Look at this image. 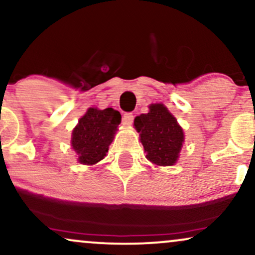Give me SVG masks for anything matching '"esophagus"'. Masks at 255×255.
Wrapping results in <instances>:
<instances>
[{
  "instance_id": "esophagus-1",
  "label": "esophagus",
  "mask_w": 255,
  "mask_h": 255,
  "mask_svg": "<svg viewBox=\"0 0 255 255\" xmlns=\"http://www.w3.org/2000/svg\"><path fill=\"white\" fill-rule=\"evenodd\" d=\"M133 120H134L133 113H126L124 118H122V122H124V125H127V126L133 124Z\"/></svg>"
}]
</instances>
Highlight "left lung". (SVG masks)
Wrapping results in <instances>:
<instances>
[{"label": "left lung", "mask_w": 255, "mask_h": 255, "mask_svg": "<svg viewBox=\"0 0 255 255\" xmlns=\"http://www.w3.org/2000/svg\"><path fill=\"white\" fill-rule=\"evenodd\" d=\"M134 126L150 162L159 166L176 162L185 137L182 128L165 106L150 105L149 113L135 118Z\"/></svg>", "instance_id": "obj_1"}]
</instances>
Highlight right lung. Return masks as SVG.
<instances>
[{
	"instance_id": "right-lung-1",
	"label": "right lung",
	"mask_w": 255,
	"mask_h": 255,
	"mask_svg": "<svg viewBox=\"0 0 255 255\" xmlns=\"http://www.w3.org/2000/svg\"><path fill=\"white\" fill-rule=\"evenodd\" d=\"M120 124L121 115L118 111L89 108L72 135V146L79 155V162L95 165L104 159Z\"/></svg>"
}]
</instances>
